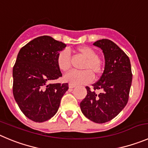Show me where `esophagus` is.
<instances>
[{
  "mask_svg": "<svg viewBox=\"0 0 148 148\" xmlns=\"http://www.w3.org/2000/svg\"><path fill=\"white\" fill-rule=\"evenodd\" d=\"M69 87L70 89H73V88H75L76 85H73V84H71V83H70L69 85Z\"/></svg>",
  "mask_w": 148,
  "mask_h": 148,
  "instance_id": "esophagus-1",
  "label": "esophagus"
}]
</instances>
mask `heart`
<instances>
[{
  "instance_id": "b5f03b06",
  "label": "heart",
  "mask_w": 148,
  "mask_h": 148,
  "mask_svg": "<svg viewBox=\"0 0 148 148\" xmlns=\"http://www.w3.org/2000/svg\"><path fill=\"white\" fill-rule=\"evenodd\" d=\"M76 51L86 59V62L82 66V69L84 71H71L65 76L64 80L74 85L90 83L93 80V74L98 76L101 71L99 55L94 49L87 46L79 47ZM57 65L59 69L64 73L71 69V59L69 51L63 50L59 52L57 56Z\"/></svg>"
}]
</instances>
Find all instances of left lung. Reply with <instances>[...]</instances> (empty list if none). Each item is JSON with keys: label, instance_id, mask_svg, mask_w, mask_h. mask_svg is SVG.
<instances>
[{"label": "left lung", "instance_id": "1", "mask_svg": "<svg viewBox=\"0 0 148 148\" xmlns=\"http://www.w3.org/2000/svg\"><path fill=\"white\" fill-rule=\"evenodd\" d=\"M93 45L101 48L104 55V70L93 90L86 87L87 96L80 103L84 115L94 123H103L118 115L128 101L132 82L130 60L113 41L101 39ZM102 92L98 95L96 90Z\"/></svg>", "mask_w": 148, "mask_h": 148}]
</instances>
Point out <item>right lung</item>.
<instances>
[{
    "instance_id": "obj_1",
    "label": "right lung",
    "mask_w": 148,
    "mask_h": 148,
    "mask_svg": "<svg viewBox=\"0 0 148 148\" xmlns=\"http://www.w3.org/2000/svg\"><path fill=\"white\" fill-rule=\"evenodd\" d=\"M66 45L49 36L37 37L20 49L13 68V95L23 114L41 123L58 112L68 83H50L62 77L57 56Z\"/></svg>"
}]
</instances>
